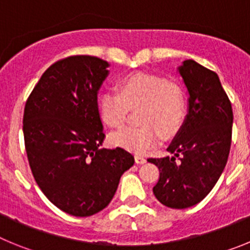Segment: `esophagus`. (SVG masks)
I'll use <instances>...</instances> for the list:
<instances>
[{"mask_svg":"<svg viewBox=\"0 0 250 250\" xmlns=\"http://www.w3.org/2000/svg\"><path fill=\"white\" fill-rule=\"evenodd\" d=\"M135 163L138 165H143V164H145V163H146V159L143 158L141 155H135Z\"/></svg>","mask_w":250,"mask_h":250,"instance_id":"esophagus-1","label":"esophagus"}]
</instances>
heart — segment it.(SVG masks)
<instances>
[{
    "label": "heart",
    "instance_id": "heart-1",
    "mask_svg": "<svg viewBox=\"0 0 250 250\" xmlns=\"http://www.w3.org/2000/svg\"><path fill=\"white\" fill-rule=\"evenodd\" d=\"M140 106L138 123L141 126L124 127L111 134L110 144L138 154L158 146L161 132L165 138L176 135L187 119V96L174 81L146 72H134L121 77L116 90L106 89L99 95L98 111L106 126L120 127L127 109Z\"/></svg>",
    "mask_w": 250,
    "mask_h": 250
}]
</instances>
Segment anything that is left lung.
Returning a JSON list of instances; mask_svg holds the SVG:
<instances>
[{"mask_svg": "<svg viewBox=\"0 0 250 250\" xmlns=\"http://www.w3.org/2000/svg\"><path fill=\"white\" fill-rule=\"evenodd\" d=\"M178 72L189 96L187 119L167 147L173 156L147 161L160 170L152 188L156 199L167 208L187 209L202 202L222 175L230 150L233 111L215 72L194 60L183 61Z\"/></svg>", "mask_w": 250, "mask_h": 250, "instance_id": "1", "label": "left lung"}]
</instances>
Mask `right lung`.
<instances>
[{
	"mask_svg": "<svg viewBox=\"0 0 250 250\" xmlns=\"http://www.w3.org/2000/svg\"><path fill=\"white\" fill-rule=\"evenodd\" d=\"M109 67L85 55L57 61L25 106L23 136L35 180L70 215L90 216L107 207L121 175L135 161L121 147L100 149L105 134L98 94Z\"/></svg>",
	"mask_w": 250,
	"mask_h": 250,
	"instance_id": "obj_1",
	"label": "right lung"
}]
</instances>
